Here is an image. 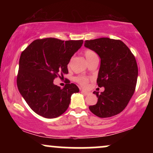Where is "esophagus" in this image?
<instances>
[{
    "label": "esophagus",
    "instance_id": "esophagus-1",
    "mask_svg": "<svg viewBox=\"0 0 153 153\" xmlns=\"http://www.w3.org/2000/svg\"><path fill=\"white\" fill-rule=\"evenodd\" d=\"M81 93H83V95H88L90 94V92L86 91H83V90H82V91H81Z\"/></svg>",
    "mask_w": 153,
    "mask_h": 153
}]
</instances>
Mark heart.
<instances>
[{"mask_svg": "<svg viewBox=\"0 0 153 153\" xmlns=\"http://www.w3.org/2000/svg\"><path fill=\"white\" fill-rule=\"evenodd\" d=\"M84 54L88 62H89L91 59H93L94 57L97 56L95 52L91 51V50H86V51H85ZM76 80L83 87H87L88 85V79L85 78V77H83V76L79 77V78L76 79Z\"/></svg>", "mask_w": 153, "mask_h": 153, "instance_id": "obj_1", "label": "heart"}]
</instances>
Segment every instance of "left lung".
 I'll use <instances>...</instances> for the list:
<instances>
[{
  "label": "left lung",
  "instance_id": "obj_1",
  "mask_svg": "<svg viewBox=\"0 0 153 153\" xmlns=\"http://www.w3.org/2000/svg\"><path fill=\"white\" fill-rule=\"evenodd\" d=\"M84 46L101 59L97 83L104 87L100 94L93 92L98 100L89 109L100 118L116 116L125 109L134 93L138 77L134 56L122 41L108 37L85 40Z\"/></svg>",
  "mask_w": 153,
  "mask_h": 153
}]
</instances>
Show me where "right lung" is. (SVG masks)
Returning a JSON list of instances; mask_svg holds the SVG:
<instances>
[{
	"label": "right lung",
	"instance_id": "add662e5",
	"mask_svg": "<svg viewBox=\"0 0 153 153\" xmlns=\"http://www.w3.org/2000/svg\"><path fill=\"white\" fill-rule=\"evenodd\" d=\"M83 40L62 41L45 38L33 41L21 54L16 83L19 91L31 109L46 118H55L68 109L71 96L79 93L74 83L62 88L53 84L60 74H68L72 56Z\"/></svg>",
	"mask_w": 153,
	"mask_h": 153
}]
</instances>
